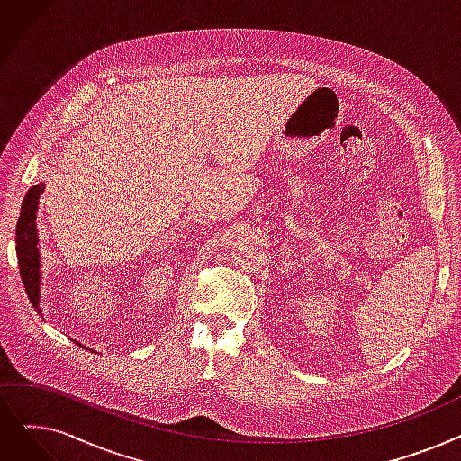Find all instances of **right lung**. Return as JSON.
I'll return each mask as SVG.
<instances>
[{
  "mask_svg": "<svg viewBox=\"0 0 461 461\" xmlns=\"http://www.w3.org/2000/svg\"><path fill=\"white\" fill-rule=\"evenodd\" d=\"M43 192H45V183H39L28 190L23 209H20V218L16 222V237H14L20 276H23V285L28 292L30 302L39 314H43V311H41V305H39L41 303V252H39V247H37L39 245L37 209H39V197H41Z\"/></svg>",
  "mask_w": 461,
  "mask_h": 461,
  "instance_id": "add662e5",
  "label": "right lung"
}]
</instances>
